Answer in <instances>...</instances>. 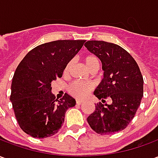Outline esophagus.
<instances>
[{"label":"esophagus","mask_w":158,"mask_h":158,"mask_svg":"<svg viewBox=\"0 0 158 158\" xmlns=\"http://www.w3.org/2000/svg\"><path fill=\"white\" fill-rule=\"evenodd\" d=\"M76 103H77V105H81L83 103V102L81 100H76Z\"/></svg>","instance_id":"34e87169"}]
</instances>
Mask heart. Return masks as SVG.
<instances>
[{
    "label": "heart",
    "instance_id": "obj_1",
    "mask_svg": "<svg viewBox=\"0 0 158 158\" xmlns=\"http://www.w3.org/2000/svg\"><path fill=\"white\" fill-rule=\"evenodd\" d=\"M84 62L85 64L86 68L91 70L93 69H99L100 66V62L99 59L97 56L94 55H88L86 56L84 58ZM70 66H71V62H69L68 65L66 66L65 71L64 73L69 72V69H70ZM93 89V85L91 83L89 82H79V81H74L69 86V94L71 96H74L76 98H84L85 97L88 93L89 91H91Z\"/></svg>",
    "mask_w": 158,
    "mask_h": 158
}]
</instances>
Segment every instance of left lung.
Instances as JSON below:
<instances>
[{
  "label": "left lung",
  "instance_id": "left-lung-1",
  "mask_svg": "<svg viewBox=\"0 0 158 158\" xmlns=\"http://www.w3.org/2000/svg\"><path fill=\"white\" fill-rule=\"evenodd\" d=\"M85 46L102 64L103 79L94 95L102 102L111 98L110 105L101 102L88 118L90 128L101 135L124 129L133 119L143 97V77L135 59L121 46L101 40H89Z\"/></svg>",
  "mask_w": 158,
  "mask_h": 158
}]
</instances>
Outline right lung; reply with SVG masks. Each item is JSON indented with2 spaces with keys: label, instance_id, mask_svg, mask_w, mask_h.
I'll return each instance as SVG.
<instances>
[{
  "label": "right lung",
  "instance_id": "1",
  "mask_svg": "<svg viewBox=\"0 0 158 158\" xmlns=\"http://www.w3.org/2000/svg\"><path fill=\"white\" fill-rule=\"evenodd\" d=\"M85 40H55L31 50L16 69L11 86L12 108L20 128L34 138L54 135L76 101L65 93L60 101L52 93V82L62 73Z\"/></svg>",
  "mask_w": 158,
  "mask_h": 158
}]
</instances>
